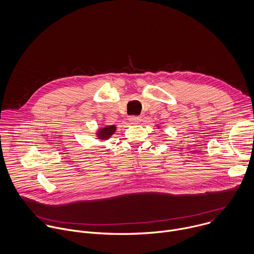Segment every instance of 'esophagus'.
<instances>
[{"instance_id":"esophagus-1","label":"esophagus","mask_w":254,"mask_h":254,"mask_svg":"<svg viewBox=\"0 0 254 254\" xmlns=\"http://www.w3.org/2000/svg\"><path fill=\"white\" fill-rule=\"evenodd\" d=\"M129 121L131 124H139L141 122V117L140 116H130Z\"/></svg>"}]
</instances>
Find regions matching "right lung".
<instances>
[{
    "label": "right lung",
    "instance_id": "add662e5",
    "mask_svg": "<svg viewBox=\"0 0 254 254\" xmlns=\"http://www.w3.org/2000/svg\"><path fill=\"white\" fill-rule=\"evenodd\" d=\"M116 131V126L115 125H111V126H105V127H102L100 128L98 131H97V137L98 139L100 140H107L109 139Z\"/></svg>",
    "mask_w": 254,
    "mask_h": 254
}]
</instances>
